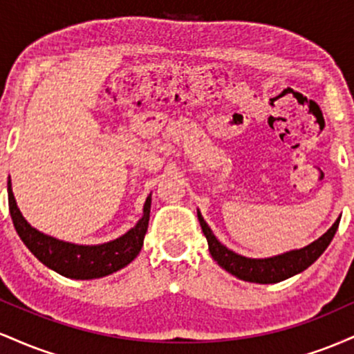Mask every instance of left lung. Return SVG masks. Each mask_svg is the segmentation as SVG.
I'll list each match as a JSON object with an SVG mask.
<instances>
[{"mask_svg": "<svg viewBox=\"0 0 354 354\" xmlns=\"http://www.w3.org/2000/svg\"><path fill=\"white\" fill-rule=\"evenodd\" d=\"M198 219L203 233H205L206 241H208L209 253L214 261L218 263L223 270H226L243 281L259 283V284H273L284 281L291 276L301 273V271L310 268L321 254L330 246L331 239L335 238L336 230L339 226V218L333 223V226L323 236H319L311 245L301 248V250H291L286 253L271 256V258H246V256L234 253L230 248H226L219 239L214 236L208 223L201 216L198 209Z\"/></svg>", "mask_w": 354, "mask_h": 354, "instance_id": "1", "label": "left lung"}]
</instances>
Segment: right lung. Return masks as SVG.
<instances>
[{
    "instance_id": "right-lung-1",
    "label": "right lung",
    "mask_w": 354,
    "mask_h": 354,
    "mask_svg": "<svg viewBox=\"0 0 354 354\" xmlns=\"http://www.w3.org/2000/svg\"><path fill=\"white\" fill-rule=\"evenodd\" d=\"M8 203H10V213L16 233L44 266L71 279H95L116 273L140 254L145 234L148 231L151 194L146 198L143 216L140 218V221L131 230L126 231L123 236L103 245H75L33 228L16 205L11 180H8Z\"/></svg>"
}]
</instances>
